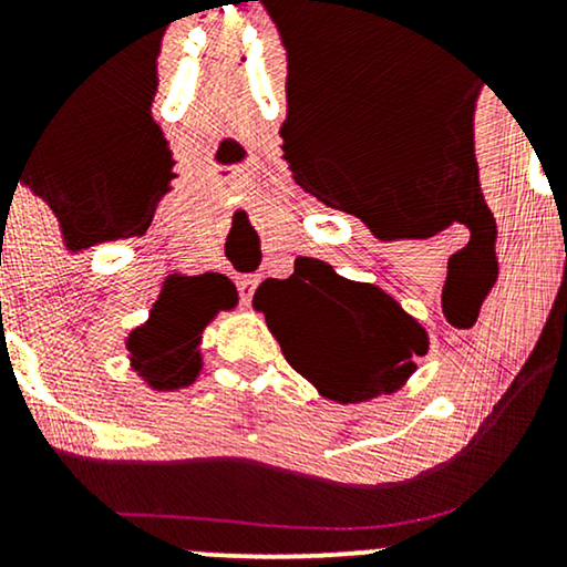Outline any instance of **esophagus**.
<instances>
[{
	"label": "esophagus",
	"mask_w": 567,
	"mask_h": 567,
	"mask_svg": "<svg viewBox=\"0 0 567 567\" xmlns=\"http://www.w3.org/2000/svg\"><path fill=\"white\" fill-rule=\"evenodd\" d=\"M258 288V277L256 275H243L237 277V290H239V301L245 306H250L252 301V292Z\"/></svg>",
	"instance_id": "1"
}]
</instances>
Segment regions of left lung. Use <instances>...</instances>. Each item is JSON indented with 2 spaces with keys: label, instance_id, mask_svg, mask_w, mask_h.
Here are the masks:
<instances>
[{
  "label": "left lung",
  "instance_id": "obj_1",
  "mask_svg": "<svg viewBox=\"0 0 567 567\" xmlns=\"http://www.w3.org/2000/svg\"><path fill=\"white\" fill-rule=\"evenodd\" d=\"M252 303L285 360L336 402L396 392L429 349L426 330L392 296L317 258L296 261L288 279H266Z\"/></svg>",
  "mask_w": 567,
  "mask_h": 567
}]
</instances>
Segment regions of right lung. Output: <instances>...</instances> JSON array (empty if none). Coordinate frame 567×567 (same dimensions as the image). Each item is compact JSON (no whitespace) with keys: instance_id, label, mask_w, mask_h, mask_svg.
<instances>
[{"instance_id":"obj_1","label":"right lung","mask_w":567,"mask_h":567,"mask_svg":"<svg viewBox=\"0 0 567 567\" xmlns=\"http://www.w3.org/2000/svg\"><path fill=\"white\" fill-rule=\"evenodd\" d=\"M231 306L234 298L218 277H173L148 322L127 338L130 360L141 379L159 392L188 386L202 368V330L218 309Z\"/></svg>"}]
</instances>
